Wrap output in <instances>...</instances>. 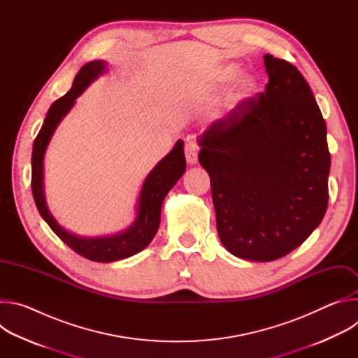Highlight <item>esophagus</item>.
Here are the masks:
<instances>
[{
    "instance_id": "1",
    "label": "esophagus",
    "mask_w": 358,
    "mask_h": 358,
    "mask_svg": "<svg viewBox=\"0 0 358 358\" xmlns=\"http://www.w3.org/2000/svg\"><path fill=\"white\" fill-rule=\"evenodd\" d=\"M185 159L189 164H195L198 160V147L191 140H188L185 143Z\"/></svg>"
}]
</instances>
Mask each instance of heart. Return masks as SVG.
Returning <instances> with one entry per match:
<instances>
[{
    "instance_id": "obj_1",
    "label": "heart",
    "mask_w": 358,
    "mask_h": 358,
    "mask_svg": "<svg viewBox=\"0 0 358 358\" xmlns=\"http://www.w3.org/2000/svg\"><path fill=\"white\" fill-rule=\"evenodd\" d=\"M241 72L242 69L238 65H227L218 72L217 80L220 85H229L241 75ZM258 89H259V85L257 79H255L252 75H242L234 86L232 100L235 103H242V101H246L257 94Z\"/></svg>"
}]
</instances>
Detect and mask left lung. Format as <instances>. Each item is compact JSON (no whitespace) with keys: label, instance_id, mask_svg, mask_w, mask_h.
<instances>
[{"label":"left lung","instance_id":"1","mask_svg":"<svg viewBox=\"0 0 358 358\" xmlns=\"http://www.w3.org/2000/svg\"><path fill=\"white\" fill-rule=\"evenodd\" d=\"M264 61L265 92L198 138L220 239L257 262L285 257L319 227L330 173L327 127L309 83L287 61Z\"/></svg>","mask_w":358,"mask_h":358}]
</instances>
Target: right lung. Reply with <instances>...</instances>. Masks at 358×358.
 <instances>
[{"label": "right lung", "instance_id": "obj_1", "mask_svg": "<svg viewBox=\"0 0 358 358\" xmlns=\"http://www.w3.org/2000/svg\"><path fill=\"white\" fill-rule=\"evenodd\" d=\"M105 71L106 62L103 61H92L80 68L73 80L72 89L65 96L54 101L52 106L49 108L32 148L31 187L41 217L71 249L93 262H115L143 250L155 238L160 227L162 206L166 195L185 173L184 143L182 140H178L174 148L145 177L138 195L136 220L126 231L110 236L86 238L66 231L57 222L54 215L49 213L45 201V151L58 124L73 108L76 97L82 94V92Z\"/></svg>", "mask_w": 358, "mask_h": 358}]
</instances>
